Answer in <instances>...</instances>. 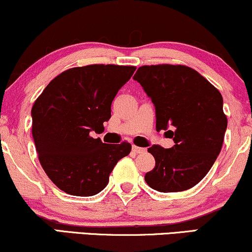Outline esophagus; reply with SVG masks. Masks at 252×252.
<instances>
[{
	"label": "esophagus",
	"instance_id": "1",
	"mask_svg": "<svg viewBox=\"0 0 252 252\" xmlns=\"http://www.w3.org/2000/svg\"><path fill=\"white\" fill-rule=\"evenodd\" d=\"M132 151L135 152V154H142V152L145 151V149L139 148V146H137V145H132Z\"/></svg>",
	"mask_w": 252,
	"mask_h": 252
}]
</instances>
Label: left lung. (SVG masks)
<instances>
[{
    "mask_svg": "<svg viewBox=\"0 0 252 252\" xmlns=\"http://www.w3.org/2000/svg\"><path fill=\"white\" fill-rule=\"evenodd\" d=\"M133 79L156 107V129L167 130L173 148L154 145V170L145 181L158 192H181L200 183L218 158L227 129L218 88L185 65H145Z\"/></svg>",
    "mask_w": 252,
    "mask_h": 252,
    "instance_id": "1",
    "label": "left lung"
}]
</instances>
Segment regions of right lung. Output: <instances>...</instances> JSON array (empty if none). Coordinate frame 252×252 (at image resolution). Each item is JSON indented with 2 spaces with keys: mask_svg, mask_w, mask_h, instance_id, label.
I'll return each instance as SVG.
<instances>
[{
  "mask_svg": "<svg viewBox=\"0 0 252 252\" xmlns=\"http://www.w3.org/2000/svg\"><path fill=\"white\" fill-rule=\"evenodd\" d=\"M135 69L103 63L66 69L34 101L31 115L38 158L46 176L65 193H100L117 161L131 151L128 142L106 144L91 131L104 129L111 102Z\"/></svg>",
  "mask_w": 252,
  "mask_h": 252,
  "instance_id": "obj_1",
  "label": "right lung"
}]
</instances>
